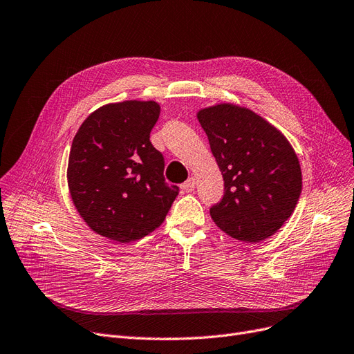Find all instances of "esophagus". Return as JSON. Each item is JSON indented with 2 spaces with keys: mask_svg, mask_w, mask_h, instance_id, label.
Here are the masks:
<instances>
[{
  "mask_svg": "<svg viewBox=\"0 0 354 354\" xmlns=\"http://www.w3.org/2000/svg\"><path fill=\"white\" fill-rule=\"evenodd\" d=\"M182 188H184V191H187V192H192L194 188H195V178H194V176H189V178L184 182V185H182Z\"/></svg>",
  "mask_w": 354,
  "mask_h": 354,
  "instance_id": "obj_1",
  "label": "esophagus"
}]
</instances>
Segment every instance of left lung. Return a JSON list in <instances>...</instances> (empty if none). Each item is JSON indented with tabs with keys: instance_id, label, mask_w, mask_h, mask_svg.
<instances>
[{
	"instance_id": "8db88e82",
	"label": "left lung",
	"mask_w": 354,
	"mask_h": 354,
	"mask_svg": "<svg viewBox=\"0 0 354 354\" xmlns=\"http://www.w3.org/2000/svg\"><path fill=\"white\" fill-rule=\"evenodd\" d=\"M197 120L225 180L223 200L210 208L218 229L257 243L289 218L302 192V170L289 140L254 111L223 102Z\"/></svg>"
}]
</instances>
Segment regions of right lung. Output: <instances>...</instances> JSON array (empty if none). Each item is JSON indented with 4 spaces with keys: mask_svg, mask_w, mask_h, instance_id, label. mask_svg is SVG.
<instances>
[{
    "mask_svg": "<svg viewBox=\"0 0 354 354\" xmlns=\"http://www.w3.org/2000/svg\"><path fill=\"white\" fill-rule=\"evenodd\" d=\"M160 113L154 100H124L91 112L73 140L67 180L86 225L120 243L159 227L179 194L166 184L165 160L150 142Z\"/></svg>",
    "mask_w": 354,
    "mask_h": 354,
    "instance_id": "right-lung-1",
    "label": "right lung"
}]
</instances>
